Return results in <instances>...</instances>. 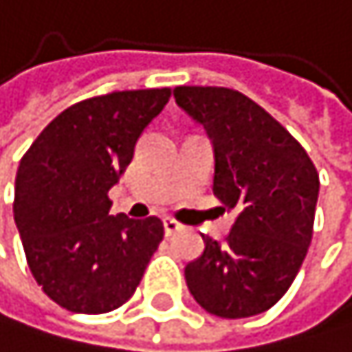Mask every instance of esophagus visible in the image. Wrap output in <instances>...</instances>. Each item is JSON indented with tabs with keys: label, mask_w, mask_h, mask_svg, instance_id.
<instances>
[{
	"label": "esophagus",
	"mask_w": 352,
	"mask_h": 352,
	"mask_svg": "<svg viewBox=\"0 0 352 352\" xmlns=\"http://www.w3.org/2000/svg\"><path fill=\"white\" fill-rule=\"evenodd\" d=\"M162 224H164V235H166V237H170V235L175 233V230H179V228H182V224H179L177 220H173V218H164Z\"/></svg>",
	"instance_id": "esophagus-1"
}]
</instances>
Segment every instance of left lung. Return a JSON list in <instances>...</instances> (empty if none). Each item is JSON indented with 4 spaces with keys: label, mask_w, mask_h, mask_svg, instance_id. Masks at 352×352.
I'll return each instance as SVG.
<instances>
[{
    "label": "left lung",
    "mask_w": 352,
    "mask_h": 352,
    "mask_svg": "<svg viewBox=\"0 0 352 352\" xmlns=\"http://www.w3.org/2000/svg\"><path fill=\"white\" fill-rule=\"evenodd\" d=\"M177 102L214 143V194L237 218L224 241L186 265L197 303L222 318L254 316L282 299L312 241L318 173L291 132L226 87H175Z\"/></svg>",
    "instance_id": "8db88e82"
}]
</instances>
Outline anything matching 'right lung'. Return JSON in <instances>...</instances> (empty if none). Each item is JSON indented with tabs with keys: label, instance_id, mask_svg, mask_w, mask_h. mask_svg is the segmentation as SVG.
<instances>
[{
	"label": "right lung",
	"instance_id": "1",
	"mask_svg": "<svg viewBox=\"0 0 352 352\" xmlns=\"http://www.w3.org/2000/svg\"><path fill=\"white\" fill-rule=\"evenodd\" d=\"M170 89L113 91L59 113L21 158L14 222L27 265L61 308L111 312L134 295L164 226L149 216H111L109 190Z\"/></svg>",
	"mask_w": 352,
	"mask_h": 352
}]
</instances>
